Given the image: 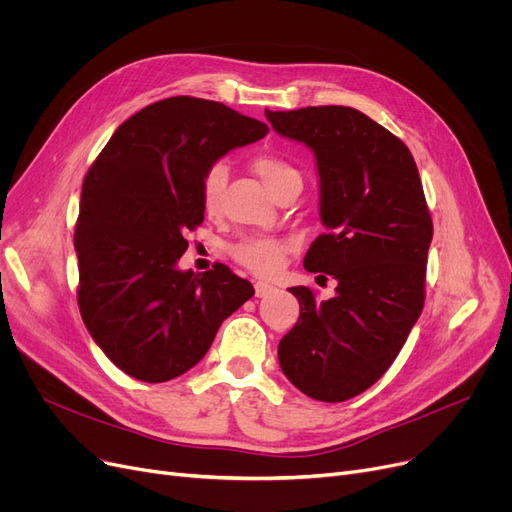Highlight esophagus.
Returning <instances> with one entry per match:
<instances>
[{
	"label": "esophagus",
	"mask_w": 512,
	"mask_h": 512,
	"mask_svg": "<svg viewBox=\"0 0 512 512\" xmlns=\"http://www.w3.org/2000/svg\"><path fill=\"white\" fill-rule=\"evenodd\" d=\"M274 292H278V288H276V286L267 284V282H255V297H257V299L270 297V294H274Z\"/></svg>",
	"instance_id": "1"
}]
</instances>
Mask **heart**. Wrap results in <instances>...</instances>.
Segmentation results:
<instances>
[{
	"instance_id": "heart-1",
	"label": "heart",
	"mask_w": 512,
	"mask_h": 512,
	"mask_svg": "<svg viewBox=\"0 0 512 512\" xmlns=\"http://www.w3.org/2000/svg\"><path fill=\"white\" fill-rule=\"evenodd\" d=\"M253 170L261 178V182L270 188L274 195L282 193L284 188L303 184L301 172L288 164L286 159L272 155V153H261L253 159ZM228 182V166L226 164H213L205 170L199 186V199L203 211L209 218L222 213L224 205V188ZM290 251V245L282 238L276 236H245L230 247L232 259L247 267L249 272L259 276H272L276 274L286 255Z\"/></svg>"
}]
</instances>
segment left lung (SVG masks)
I'll use <instances>...</instances> for the list:
<instances>
[{"label":"left lung","mask_w":512,"mask_h":512,"mask_svg":"<svg viewBox=\"0 0 512 512\" xmlns=\"http://www.w3.org/2000/svg\"><path fill=\"white\" fill-rule=\"evenodd\" d=\"M265 118L315 153L328 232L303 265L338 282L321 303L290 288L301 315L280 340V367L303 394L342 402L382 378L421 315L432 215L409 147L363 112L317 105Z\"/></svg>","instance_id":"1"}]
</instances>
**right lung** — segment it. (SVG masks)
<instances>
[{"instance_id": "right-lung-1", "label": "right lung", "mask_w": 512, "mask_h": 512, "mask_svg": "<svg viewBox=\"0 0 512 512\" xmlns=\"http://www.w3.org/2000/svg\"><path fill=\"white\" fill-rule=\"evenodd\" d=\"M267 132L224 103L170 97L122 122L89 168L74 232L78 309L130 378L159 384L195 367L222 321L255 294L222 263L195 274L178 259L184 234L203 222L205 170Z\"/></svg>"}]
</instances>
